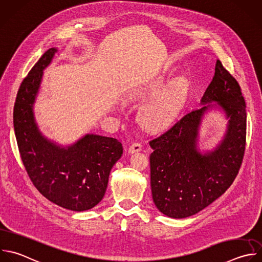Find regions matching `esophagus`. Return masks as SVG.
I'll return each mask as SVG.
<instances>
[{"label": "esophagus", "mask_w": 262, "mask_h": 262, "mask_svg": "<svg viewBox=\"0 0 262 262\" xmlns=\"http://www.w3.org/2000/svg\"><path fill=\"white\" fill-rule=\"evenodd\" d=\"M141 148H142L141 143H139V142H134V143H132V144L129 146V149H128V150H129L130 154H134V152H136V151H140Z\"/></svg>", "instance_id": "1"}]
</instances>
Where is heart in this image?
I'll use <instances>...</instances> for the list:
<instances>
[{"instance_id":"b5f03b06","label":"heart","mask_w":262,"mask_h":262,"mask_svg":"<svg viewBox=\"0 0 262 262\" xmlns=\"http://www.w3.org/2000/svg\"><path fill=\"white\" fill-rule=\"evenodd\" d=\"M187 91L188 86L184 80L174 82L145 107L142 115L144 124L154 129L169 125L182 107Z\"/></svg>"}]
</instances>
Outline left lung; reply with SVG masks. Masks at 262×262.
Segmentation results:
<instances>
[{
    "label": "left lung",
    "instance_id": "obj_1",
    "mask_svg": "<svg viewBox=\"0 0 262 262\" xmlns=\"http://www.w3.org/2000/svg\"><path fill=\"white\" fill-rule=\"evenodd\" d=\"M216 101L230 119L225 139L215 151L202 155L197 130L210 104L184 115L170 129L149 141L150 186L157 208L172 218L191 216L218 199L241 168L246 145V103L236 80L217 60L212 82L202 97Z\"/></svg>",
    "mask_w": 262,
    "mask_h": 262
}]
</instances>
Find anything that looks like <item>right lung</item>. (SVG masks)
Masks as SVG:
<instances>
[{"label":"right lung","mask_w":262,"mask_h":262,"mask_svg":"<svg viewBox=\"0 0 262 262\" xmlns=\"http://www.w3.org/2000/svg\"><path fill=\"white\" fill-rule=\"evenodd\" d=\"M55 52V48L46 51L24 79L14 104V131L23 163L37 189L54 204L80 212L102 200L123 146L116 138L87 134L75 144L60 147L42 136L33 105L43 70Z\"/></svg>","instance_id":"obj_1"}]
</instances>
